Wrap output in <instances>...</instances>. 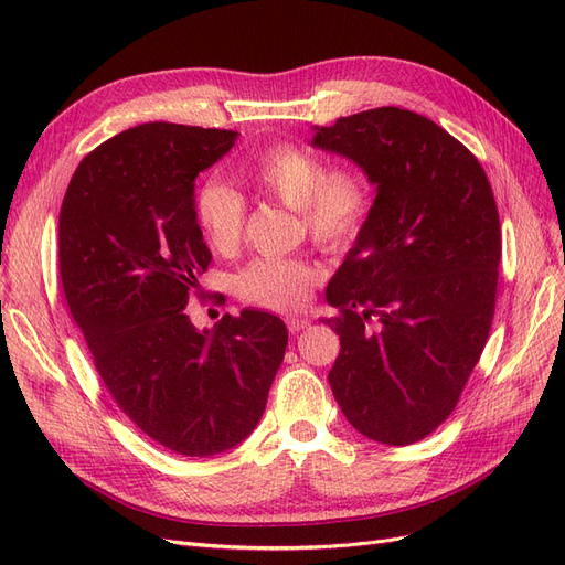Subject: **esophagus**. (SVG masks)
Segmentation results:
<instances>
[{"instance_id":"obj_1","label":"esophagus","mask_w":565,"mask_h":565,"mask_svg":"<svg viewBox=\"0 0 565 565\" xmlns=\"http://www.w3.org/2000/svg\"><path fill=\"white\" fill-rule=\"evenodd\" d=\"M309 324H311L309 318H299V316H289V318H287V330L292 332V334L306 330V328H309Z\"/></svg>"}]
</instances>
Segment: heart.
<instances>
[{"mask_svg": "<svg viewBox=\"0 0 565 565\" xmlns=\"http://www.w3.org/2000/svg\"><path fill=\"white\" fill-rule=\"evenodd\" d=\"M256 193L278 200L301 214L306 231L324 249L349 247L372 210L367 179L355 167H334L313 150L276 143L243 167ZM195 224L216 254H231L243 237L245 200L221 179L204 181L193 198ZM316 278V268L299 259L262 256L233 278L235 295L262 309L287 311L299 306Z\"/></svg>", "mask_w": 565, "mask_h": 565, "instance_id": "b5f03b06", "label": "heart"}]
</instances>
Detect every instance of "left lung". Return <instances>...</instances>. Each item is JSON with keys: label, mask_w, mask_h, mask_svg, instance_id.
<instances>
[{"label": "left lung", "mask_w": 565, "mask_h": 565, "mask_svg": "<svg viewBox=\"0 0 565 565\" xmlns=\"http://www.w3.org/2000/svg\"><path fill=\"white\" fill-rule=\"evenodd\" d=\"M313 148L363 169L374 202L332 276L328 380L355 431L409 446L452 413L498 295L500 216L471 152L431 119L374 108L313 127Z\"/></svg>", "instance_id": "1"}]
</instances>
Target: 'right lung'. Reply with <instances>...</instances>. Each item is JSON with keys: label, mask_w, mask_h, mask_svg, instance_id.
Listing matches in <instances>:
<instances>
[{"label": "right lung", "mask_w": 565, "mask_h": 565, "mask_svg": "<svg viewBox=\"0 0 565 565\" xmlns=\"http://www.w3.org/2000/svg\"><path fill=\"white\" fill-rule=\"evenodd\" d=\"M237 131L148 122L79 162L58 216L71 313L119 409L183 457L221 455L259 424L287 349L266 311L198 330L183 311L212 252L195 224V179Z\"/></svg>", "instance_id": "right-lung-1"}]
</instances>
